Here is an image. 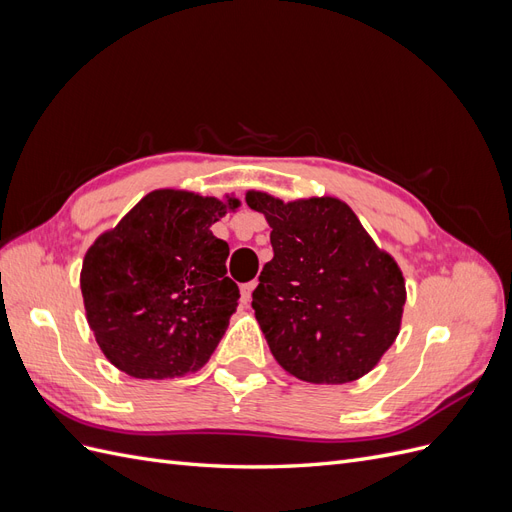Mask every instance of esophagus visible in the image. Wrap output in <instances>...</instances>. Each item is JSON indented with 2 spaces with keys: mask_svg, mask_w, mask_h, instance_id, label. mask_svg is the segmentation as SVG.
I'll use <instances>...</instances> for the list:
<instances>
[{
  "mask_svg": "<svg viewBox=\"0 0 512 512\" xmlns=\"http://www.w3.org/2000/svg\"><path fill=\"white\" fill-rule=\"evenodd\" d=\"M256 288V282H247V284H241V301L247 305L252 301V290Z\"/></svg>",
  "mask_w": 512,
  "mask_h": 512,
  "instance_id": "1",
  "label": "esophagus"
}]
</instances>
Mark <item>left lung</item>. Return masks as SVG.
<instances>
[{
  "mask_svg": "<svg viewBox=\"0 0 512 512\" xmlns=\"http://www.w3.org/2000/svg\"><path fill=\"white\" fill-rule=\"evenodd\" d=\"M265 213L273 258L252 292L275 361L312 384H346L374 369L399 335L406 284L397 262L342 200L284 203L247 192Z\"/></svg>",
  "mask_w": 512,
  "mask_h": 512,
  "instance_id": "left-lung-1",
  "label": "left lung"
}]
</instances>
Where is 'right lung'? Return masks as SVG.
Segmentation results:
<instances>
[{
  "label": "right lung",
  "mask_w": 512,
  "mask_h": 512,
  "mask_svg": "<svg viewBox=\"0 0 512 512\" xmlns=\"http://www.w3.org/2000/svg\"><path fill=\"white\" fill-rule=\"evenodd\" d=\"M183 190L147 194L89 247L81 292L104 356L128 376L194 374L218 348L239 301L228 243L211 232L228 209Z\"/></svg>",
  "instance_id": "obj_1"
}]
</instances>
